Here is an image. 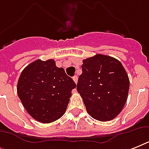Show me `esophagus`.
<instances>
[{
	"label": "esophagus",
	"mask_w": 149,
	"mask_h": 149,
	"mask_svg": "<svg viewBox=\"0 0 149 149\" xmlns=\"http://www.w3.org/2000/svg\"><path fill=\"white\" fill-rule=\"evenodd\" d=\"M72 79L74 80V82L76 83V84H77V81H78V77H77V76H74V77H72Z\"/></svg>",
	"instance_id": "1"
}]
</instances>
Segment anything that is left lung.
Here are the masks:
<instances>
[{"instance_id": "obj_1", "label": "left lung", "mask_w": 149, "mask_h": 149, "mask_svg": "<svg viewBox=\"0 0 149 149\" xmlns=\"http://www.w3.org/2000/svg\"><path fill=\"white\" fill-rule=\"evenodd\" d=\"M77 89L88 113L100 121L115 118L124 108L129 78L120 61L97 54L83 60Z\"/></svg>"}]
</instances>
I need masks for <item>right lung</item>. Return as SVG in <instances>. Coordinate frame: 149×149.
<instances>
[{
	"mask_svg": "<svg viewBox=\"0 0 149 149\" xmlns=\"http://www.w3.org/2000/svg\"><path fill=\"white\" fill-rule=\"evenodd\" d=\"M76 88L72 78L53 59L34 61L24 68L17 81V92L30 115L41 123H51L65 113Z\"/></svg>",
	"mask_w": 149,
	"mask_h": 149,
	"instance_id": "add662e5",
	"label": "right lung"
}]
</instances>
